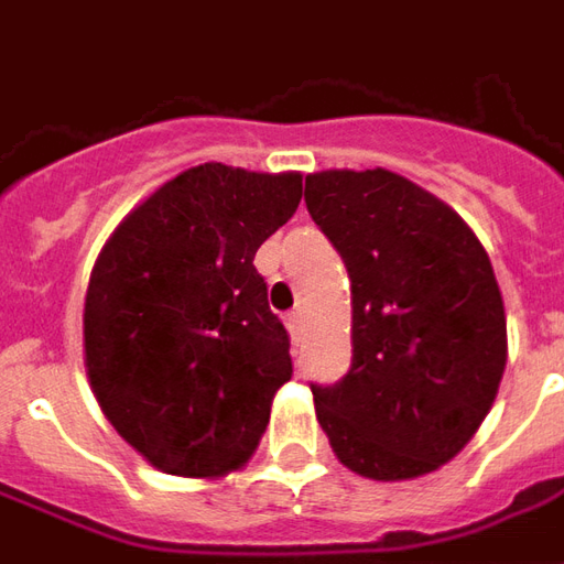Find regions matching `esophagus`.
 Instances as JSON below:
<instances>
[{"mask_svg": "<svg viewBox=\"0 0 564 564\" xmlns=\"http://www.w3.org/2000/svg\"><path fill=\"white\" fill-rule=\"evenodd\" d=\"M286 329H290V335H293V341H302V332H305L302 311H290V314H286Z\"/></svg>", "mask_w": 564, "mask_h": 564, "instance_id": "1", "label": "esophagus"}]
</instances>
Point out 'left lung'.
Wrapping results in <instances>:
<instances>
[{"label": "left lung", "instance_id": "obj_1", "mask_svg": "<svg viewBox=\"0 0 564 564\" xmlns=\"http://www.w3.org/2000/svg\"><path fill=\"white\" fill-rule=\"evenodd\" d=\"M305 205L354 295L350 368L311 383L319 425L362 477L435 471L471 441L505 375L492 262L456 210L387 169L307 174Z\"/></svg>", "mask_w": 564, "mask_h": 564}]
</instances>
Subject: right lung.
I'll use <instances>...</instances> for the list:
<instances>
[{"instance_id":"right-lung-1","label":"right lung","mask_w":564,"mask_h":564,"mask_svg":"<svg viewBox=\"0 0 564 564\" xmlns=\"http://www.w3.org/2000/svg\"><path fill=\"white\" fill-rule=\"evenodd\" d=\"M299 202L302 174L205 162L132 210L96 259L87 375L111 425L162 471L238 468L293 378L253 257Z\"/></svg>"}]
</instances>
